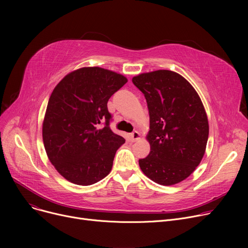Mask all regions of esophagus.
I'll return each instance as SVG.
<instances>
[{"label":"esophagus","instance_id":"obj_1","mask_svg":"<svg viewBox=\"0 0 248 248\" xmlns=\"http://www.w3.org/2000/svg\"><path fill=\"white\" fill-rule=\"evenodd\" d=\"M131 139H132L133 141H136V140H138L140 139V134L136 131V132H134V133L131 134Z\"/></svg>","mask_w":248,"mask_h":248}]
</instances>
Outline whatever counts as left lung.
I'll list each match as a JSON object with an SVG mask.
<instances>
[{
	"label": "left lung",
	"mask_w": 248,
	"mask_h": 248,
	"mask_svg": "<svg viewBox=\"0 0 248 248\" xmlns=\"http://www.w3.org/2000/svg\"><path fill=\"white\" fill-rule=\"evenodd\" d=\"M150 113L151 151L139 160L155 183L171 186L188 178L201 163L209 135L206 110L197 91L177 72L155 70L133 77Z\"/></svg>",
	"instance_id": "obj_1"
}]
</instances>
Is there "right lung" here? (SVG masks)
<instances>
[{"label": "right lung", "instance_id": "1", "mask_svg": "<svg viewBox=\"0 0 248 248\" xmlns=\"http://www.w3.org/2000/svg\"><path fill=\"white\" fill-rule=\"evenodd\" d=\"M126 77L101 67H82L65 75L50 95L42 137L47 157L67 181L89 186L111 171L125 140L109 127L110 96ZM106 121L100 129L99 124Z\"/></svg>", "mask_w": 248, "mask_h": 248}]
</instances>
